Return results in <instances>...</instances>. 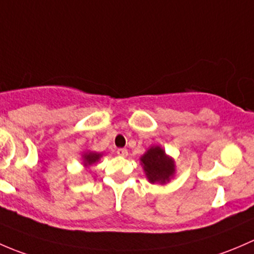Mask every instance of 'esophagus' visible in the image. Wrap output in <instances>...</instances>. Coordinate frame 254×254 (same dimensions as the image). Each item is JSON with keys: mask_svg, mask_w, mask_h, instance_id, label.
I'll list each match as a JSON object with an SVG mask.
<instances>
[{"mask_svg": "<svg viewBox=\"0 0 254 254\" xmlns=\"http://www.w3.org/2000/svg\"><path fill=\"white\" fill-rule=\"evenodd\" d=\"M117 154H119L120 156H122V158H127L128 150L127 149H117Z\"/></svg>", "mask_w": 254, "mask_h": 254, "instance_id": "obj_1", "label": "esophagus"}]
</instances>
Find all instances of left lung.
<instances>
[{"label":"left lung","mask_w":254,"mask_h":254,"mask_svg":"<svg viewBox=\"0 0 254 254\" xmlns=\"http://www.w3.org/2000/svg\"><path fill=\"white\" fill-rule=\"evenodd\" d=\"M140 165L150 184L166 185L176 174V165L172 156L167 155L163 146L151 145L140 156Z\"/></svg>","instance_id":"left-lung-1"}]
</instances>
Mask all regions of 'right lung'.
<instances>
[{"instance_id":"1","label":"right lung","mask_w":254,"mask_h":254,"mask_svg":"<svg viewBox=\"0 0 254 254\" xmlns=\"http://www.w3.org/2000/svg\"><path fill=\"white\" fill-rule=\"evenodd\" d=\"M103 156L101 153H96V151H91V150H87L82 154V164L85 167H89L91 165H94L95 163H98L100 160V158Z\"/></svg>"}]
</instances>
